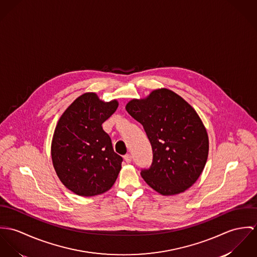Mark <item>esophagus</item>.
Segmentation results:
<instances>
[{
    "mask_svg": "<svg viewBox=\"0 0 257 257\" xmlns=\"http://www.w3.org/2000/svg\"><path fill=\"white\" fill-rule=\"evenodd\" d=\"M124 161L126 162V163H131V161H132V156L130 155V154H126L125 156H124Z\"/></svg>",
    "mask_w": 257,
    "mask_h": 257,
    "instance_id": "34e87169",
    "label": "esophagus"
}]
</instances>
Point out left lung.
Listing matches in <instances>:
<instances>
[{
	"label": "left lung",
	"mask_w": 257,
	"mask_h": 257,
	"mask_svg": "<svg viewBox=\"0 0 257 257\" xmlns=\"http://www.w3.org/2000/svg\"><path fill=\"white\" fill-rule=\"evenodd\" d=\"M126 110L142 124L152 145L153 162L141 171L144 180L163 195L189 188L203 171L209 152L207 131L196 111L167 88L129 101Z\"/></svg>",
	"instance_id": "obj_1"
}]
</instances>
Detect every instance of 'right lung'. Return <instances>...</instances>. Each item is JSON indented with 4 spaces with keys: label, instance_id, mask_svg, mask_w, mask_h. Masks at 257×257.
I'll use <instances>...</instances> for the list:
<instances>
[{
    "label": "right lung",
    "instance_id": "add662e5",
    "mask_svg": "<svg viewBox=\"0 0 257 257\" xmlns=\"http://www.w3.org/2000/svg\"><path fill=\"white\" fill-rule=\"evenodd\" d=\"M118 102H103L93 92L79 96L61 116L53 135L51 156L62 183L80 196L101 194L114 184L122 157L113 150L102 123Z\"/></svg>",
    "mask_w": 257,
    "mask_h": 257
}]
</instances>
